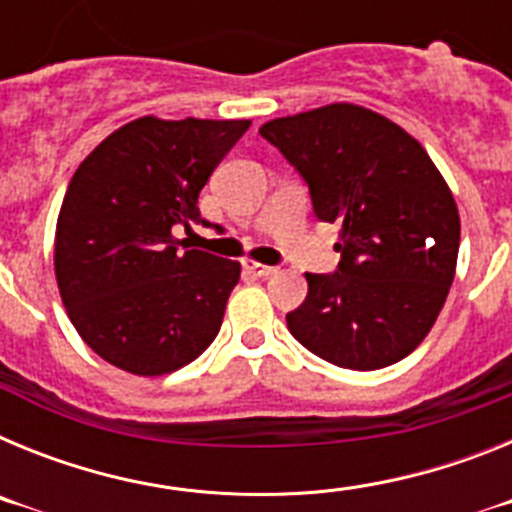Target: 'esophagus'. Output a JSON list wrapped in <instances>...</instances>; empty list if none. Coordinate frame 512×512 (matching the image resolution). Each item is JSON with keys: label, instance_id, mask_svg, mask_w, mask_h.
<instances>
[{"label": "esophagus", "instance_id": "esophagus-1", "mask_svg": "<svg viewBox=\"0 0 512 512\" xmlns=\"http://www.w3.org/2000/svg\"><path fill=\"white\" fill-rule=\"evenodd\" d=\"M243 269L253 277H271V274H277V266H266V264H256V261H243Z\"/></svg>", "mask_w": 512, "mask_h": 512}]
</instances>
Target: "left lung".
Wrapping results in <instances>:
<instances>
[{
  "mask_svg": "<svg viewBox=\"0 0 512 512\" xmlns=\"http://www.w3.org/2000/svg\"><path fill=\"white\" fill-rule=\"evenodd\" d=\"M259 133L310 187L312 210L341 228L333 274H305L289 333L320 359L374 372L405 359L436 323L459 256V210L413 135L359 104L277 117Z\"/></svg>",
  "mask_w": 512,
  "mask_h": 512,
  "instance_id": "8db88e82",
  "label": "left lung"
}]
</instances>
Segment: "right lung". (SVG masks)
<instances>
[{"label": "right lung", "instance_id": "obj_1", "mask_svg": "<svg viewBox=\"0 0 512 512\" xmlns=\"http://www.w3.org/2000/svg\"><path fill=\"white\" fill-rule=\"evenodd\" d=\"M248 125L138 117L71 176L56 225V282L84 343L122 372L171 374L215 341L241 264L182 253L174 228L200 223L197 197Z\"/></svg>", "mask_w": 512, "mask_h": 512}]
</instances>
